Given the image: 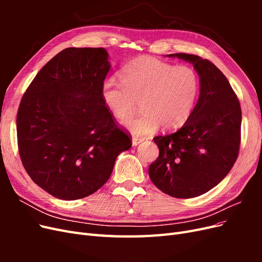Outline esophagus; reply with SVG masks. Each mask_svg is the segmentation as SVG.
I'll list each match as a JSON object with an SVG mask.
<instances>
[{"label": "esophagus", "mask_w": 262, "mask_h": 262, "mask_svg": "<svg viewBox=\"0 0 262 262\" xmlns=\"http://www.w3.org/2000/svg\"><path fill=\"white\" fill-rule=\"evenodd\" d=\"M143 141H144V139H139L137 137H133V139H132V145L133 146H137L140 143H142V142H143Z\"/></svg>", "instance_id": "34e87169"}]
</instances>
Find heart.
<instances>
[{
    "label": "heart",
    "mask_w": 262,
    "mask_h": 262,
    "mask_svg": "<svg viewBox=\"0 0 262 262\" xmlns=\"http://www.w3.org/2000/svg\"><path fill=\"white\" fill-rule=\"evenodd\" d=\"M121 82L107 78L100 95L116 118L127 119L140 102L139 116L123 122L133 136L147 137L160 126L175 130L191 115L200 90L199 76L190 67H175L152 57H139L126 64Z\"/></svg>",
    "instance_id": "heart-1"
}]
</instances>
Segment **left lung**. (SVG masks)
<instances>
[{
    "instance_id": "obj_1",
    "label": "left lung",
    "mask_w": 262,
    "mask_h": 262,
    "mask_svg": "<svg viewBox=\"0 0 262 262\" xmlns=\"http://www.w3.org/2000/svg\"><path fill=\"white\" fill-rule=\"evenodd\" d=\"M168 57L192 63L200 96L178 131L153 139L160 155L148 175L164 193L189 199L208 192L232 169L239 152L242 109L228 80L211 61L188 53Z\"/></svg>"
}]
</instances>
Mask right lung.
Masks as SVG:
<instances>
[{
    "instance_id": "add662e5",
    "label": "right lung",
    "mask_w": 262,
    "mask_h": 262,
    "mask_svg": "<svg viewBox=\"0 0 262 262\" xmlns=\"http://www.w3.org/2000/svg\"><path fill=\"white\" fill-rule=\"evenodd\" d=\"M104 48H67L39 71L20 100L17 144L35 184L62 200L96 192L132 145L101 99Z\"/></svg>"
}]
</instances>
